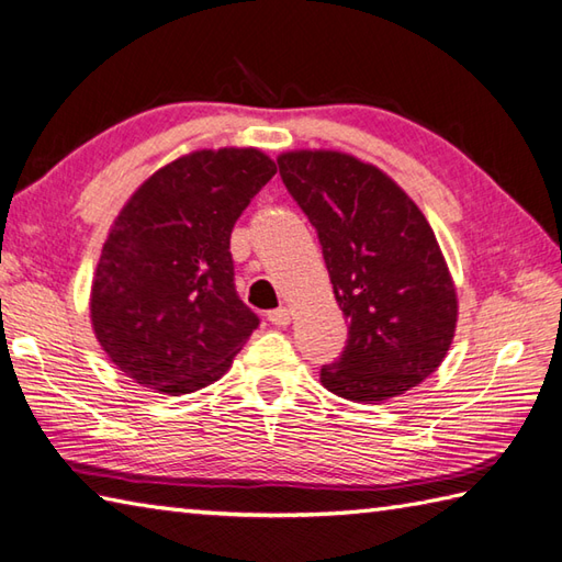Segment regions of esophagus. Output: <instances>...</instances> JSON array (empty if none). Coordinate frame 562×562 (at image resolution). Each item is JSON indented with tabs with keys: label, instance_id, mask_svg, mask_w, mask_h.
<instances>
[{
	"label": "esophagus",
	"instance_id": "1",
	"mask_svg": "<svg viewBox=\"0 0 562 562\" xmlns=\"http://www.w3.org/2000/svg\"><path fill=\"white\" fill-rule=\"evenodd\" d=\"M268 321H270L272 326H278V328L290 326V321H292L290 308H288V306H280V308H274V312H270V314H268Z\"/></svg>",
	"mask_w": 562,
	"mask_h": 562
}]
</instances>
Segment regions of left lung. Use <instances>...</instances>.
<instances>
[{"instance_id": "obj_1", "label": "left lung", "mask_w": 562, "mask_h": 562, "mask_svg": "<svg viewBox=\"0 0 562 562\" xmlns=\"http://www.w3.org/2000/svg\"><path fill=\"white\" fill-rule=\"evenodd\" d=\"M282 183L318 234L348 342L321 384L340 398L381 403L437 372L459 302L432 226L376 166L342 151L278 157Z\"/></svg>"}]
</instances>
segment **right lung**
Masks as SVG:
<instances>
[{"mask_svg":"<svg viewBox=\"0 0 562 562\" xmlns=\"http://www.w3.org/2000/svg\"><path fill=\"white\" fill-rule=\"evenodd\" d=\"M278 173L260 149H200L142 183L105 238L91 326L109 360L169 396L210 386L258 328L238 300L229 238Z\"/></svg>","mask_w":562,"mask_h":562,"instance_id":"1","label":"right lung"}]
</instances>
